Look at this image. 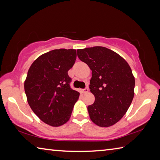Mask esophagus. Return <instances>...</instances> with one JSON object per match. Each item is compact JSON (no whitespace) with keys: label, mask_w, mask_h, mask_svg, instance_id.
Returning a JSON list of instances; mask_svg holds the SVG:
<instances>
[{"label":"esophagus","mask_w":160,"mask_h":160,"mask_svg":"<svg viewBox=\"0 0 160 160\" xmlns=\"http://www.w3.org/2000/svg\"><path fill=\"white\" fill-rule=\"evenodd\" d=\"M88 91H89V90H88V88H85L82 89V90H81L82 93H87V92H88Z\"/></svg>","instance_id":"1"}]
</instances>
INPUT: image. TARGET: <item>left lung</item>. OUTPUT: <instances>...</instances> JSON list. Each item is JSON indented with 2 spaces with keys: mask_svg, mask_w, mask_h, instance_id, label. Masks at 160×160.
I'll list each match as a JSON object with an SVG mask.
<instances>
[{
  "mask_svg": "<svg viewBox=\"0 0 160 160\" xmlns=\"http://www.w3.org/2000/svg\"><path fill=\"white\" fill-rule=\"evenodd\" d=\"M80 61L92 70L90 92L95 97L88 107L90 119L100 127L121 120L134 97L135 78L128 63L114 51L103 47L78 49Z\"/></svg>",
  "mask_w": 160,
  "mask_h": 160,
  "instance_id": "1",
  "label": "left lung"
}]
</instances>
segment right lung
I'll return each mask as SVG.
<instances>
[{
    "label": "right lung",
    "instance_id": "obj_1",
    "mask_svg": "<svg viewBox=\"0 0 160 160\" xmlns=\"http://www.w3.org/2000/svg\"><path fill=\"white\" fill-rule=\"evenodd\" d=\"M76 50H52L31 65L25 82L28 102L45 123L57 127L69 120L80 93L70 88L68 71L76 60Z\"/></svg>",
    "mask_w": 160,
    "mask_h": 160
}]
</instances>
